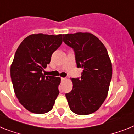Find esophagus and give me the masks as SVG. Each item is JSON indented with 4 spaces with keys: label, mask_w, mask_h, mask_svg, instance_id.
Segmentation results:
<instances>
[{
    "label": "esophagus",
    "mask_w": 134,
    "mask_h": 134,
    "mask_svg": "<svg viewBox=\"0 0 134 134\" xmlns=\"http://www.w3.org/2000/svg\"><path fill=\"white\" fill-rule=\"evenodd\" d=\"M65 80H66L65 77H61V81H65Z\"/></svg>",
    "instance_id": "34e87169"
}]
</instances>
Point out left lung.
<instances>
[{"label":"left lung","mask_w":134,"mask_h":134,"mask_svg":"<svg viewBox=\"0 0 134 134\" xmlns=\"http://www.w3.org/2000/svg\"><path fill=\"white\" fill-rule=\"evenodd\" d=\"M63 42L74 50L80 77L72 78L73 88L65 94L70 110L87 115L95 112L105 101L112 75L106 48L96 36L88 32L63 35Z\"/></svg>","instance_id":"1"}]
</instances>
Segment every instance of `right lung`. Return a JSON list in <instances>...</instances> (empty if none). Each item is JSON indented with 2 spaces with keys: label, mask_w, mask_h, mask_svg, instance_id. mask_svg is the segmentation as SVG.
I'll return each mask as SVG.
<instances>
[{
  "label": "right lung",
  "mask_w": 134,
  "mask_h": 134,
  "mask_svg": "<svg viewBox=\"0 0 134 134\" xmlns=\"http://www.w3.org/2000/svg\"><path fill=\"white\" fill-rule=\"evenodd\" d=\"M62 42L63 35H31L15 52L10 70L13 89L20 103L31 112L44 114L53 108L60 78L46 76L42 71Z\"/></svg>",
  "instance_id": "1"
}]
</instances>
